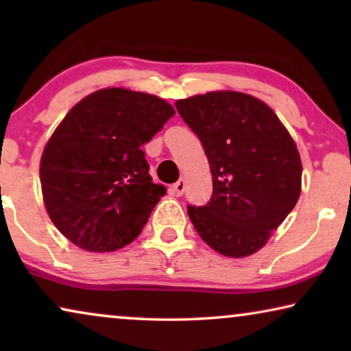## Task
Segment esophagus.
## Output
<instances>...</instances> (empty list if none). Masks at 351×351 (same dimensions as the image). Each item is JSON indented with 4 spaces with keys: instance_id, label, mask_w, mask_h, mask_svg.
<instances>
[{
    "instance_id": "34e87169",
    "label": "esophagus",
    "mask_w": 351,
    "mask_h": 351,
    "mask_svg": "<svg viewBox=\"0 0 351 351\" xmlns=\"http://www.w3.org/2000/svg\"><path fill=\"white\" fill-rule=\"evenodd\" d=\"M172 190H174V193L177 196H180L182 193L185 191V179H180L179 182H176L174 186H172Z\"/></svg>"
}]
</instances>
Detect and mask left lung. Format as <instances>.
Here are the masks:
<instances>
[{"label": "left lung", "mask_w": 351, "mask_h": 351, "mask_svg": "<svg viewBox=\"0 0 351 351\" xmlns=\"http://www.w3.org/2000/svg\"><path fill=\"white\" fill-rule=\"evenodd\" d=\"M176 107L203 143L213 174L209 203L189 206L191 223L215 252L252 256L299 201L294 138L265 102L237 90L180 99Z\"/></svg>", "instance_id": "1"}]
</instances>
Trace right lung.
<instances>
[{"instance_id":"obj_1","label":"right lung","mask_w":351,"mask_h":351,"mask_svg":"<svg viewBox=\"0 0 351 351\" xmlns=\"http://www.w3.org/2000/svg\"><path fill=\"white\" fill-rule=\"evenodd\" d=\"M174 113L158 95L105 88L65 114L43 150L40 180L47 215L75 246L113 252L141 234L166 193L141 147Z\"/></svg>"}]
</instances>
